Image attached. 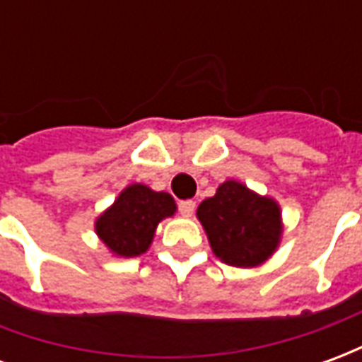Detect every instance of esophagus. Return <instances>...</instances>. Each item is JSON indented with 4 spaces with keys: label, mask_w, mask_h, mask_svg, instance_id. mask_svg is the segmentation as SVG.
<instances>
[{
    "label": "esophagus",
    "mask_w": 362,
    "mask_h": 362,
    "mask_svg": "<svg viewBox=\"0 0 362 362\" xmlns=\"http://www.w3.org/2000/svg\"><path fill=\"white\" fill-rule=\"evenodd\" d=\"M178 209L184 217H192V213L196 209V202H192V199H182L180 204H178Z\"/></svg>",
    "instance_id": "1"
}]
</instances>
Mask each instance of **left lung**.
Segmentation results:
<instances>
[{
  "label": "left lung",
  "instance_id": "8db88e82",
  "mask_svg": "<svg viewBox=\"0 0 362 362\" xmlns=\"http://www.w3.org/2000/svg\"><path fill=\"white\" fill-rule=\"evenodd\" d=\"M215 256L228 266L252 267L277 248L281 213L269 197H259L244 184L228 180L197 207Z\"/></svg>",
  "mask_w": 362,
  "mask_h": 362
}]
</instances>
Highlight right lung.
Masks as SVG:
<instances>
[{"instance_id":"add662e5","label":"right lung","mask_w":362,"mask_h":362,"mask_svg":"<svg viewBox=\"0 0 362 362\" xmlns=\"http://www.w3.org/2000/svg\"><path fill=\"white\" fill-rule=\"evenodd\" d=\"M174 211L176 204L170 194L132 184L98 217L96 233L114 254L132 258L149 248L158 221L170 217Z\"/></svg>"}]
</instances>
